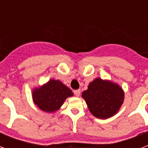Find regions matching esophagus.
Returning <instances> with one entry per match:
<instances>
[{
	"label": "esophagus",
	"mask_w": 148,
	"mask_h": 148,
	"mask_svg": "<svg viewBox=\"0 0 148 148\" xmlns=\"http://www.w3.org/2000/svg\"><path fill=\"white\" fill-rule=\"evenodd\" d=\"M74 95H76L77 97H79L81 95V90H74Z\"/></svg>",
	"instance_id": "34e87169"
}]
</instances>
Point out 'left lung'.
<instances>
[{
  "mask_svg": "<svg viewBox=\"0 0 148 148\" xmlns=\"http://www.w3.org/2000/svg\"><path fill=\"white\" fill-rule=\"evenodd\" d=\"M90 112L99 119H108L116 114L124 100V91L118 84L97 77L82 93Z\"/></svg>",
  "mask_w": 148,
  "mask_h": 148,
  "instance_id": "obj_1",
  "label": "left lung"
}]
</instances>
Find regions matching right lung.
Instances as JSON below:
<instances>
[{
  "instance_id": "right-lung-1",
  "label": "right lung",
  "mask_w": 148,
  "mask_h": 148,
  "mask_svg": "<svg viewBox=\"0 0 148 148\" xmlns=\"http://www.w3.org/2000/svg\"><path fill=\"white\" fill-rule=\"evenodd\" d=\"M33 102L44 112L54 113L60 108L67 97L74 96L68 87L59 80L51 79L32 90Z\"/></svg>"
}]
</instances>
